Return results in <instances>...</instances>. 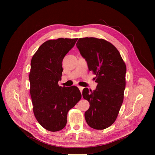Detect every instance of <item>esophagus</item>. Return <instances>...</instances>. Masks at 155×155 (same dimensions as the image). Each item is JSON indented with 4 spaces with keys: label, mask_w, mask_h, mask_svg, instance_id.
Listing matches in <instances>:
<instances>
[{
    "label": "esophagus",
    "mask_w": 155,
    "mask_h": 155,
    "mask_svg": "<svg viewBox=\"0 0 155 155\" xmlns=\"http://www.w3.org/2000/svg\"><path fill=\"white\" fill-rule=\"evenodd\" d=\"M78 88H79V90H80V92L82 93V90H83V87H81V86H78Z\"/></svg>",
    "instance_id": "obj_1"
}]
</instances>
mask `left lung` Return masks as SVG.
Returning <instances> with one entry per match:
<instances>
[{"label": "left lung", "mask_w": 155, "mask_h": 155, "mask_svg": "<svg viewBox=\"0 0 155 155\" xmlns=\"http://www.w3.org/2000/svg\"><path fill=\"white\" fill-rule=\"evenodd\" d=\"M76 46L98 83L93 91L83 90V98L90 102L84 113L86 121L93 129H106L115 121L123 104L126 64L117 48L104 39L80 38Z\"/></svg>", "instance_id": "8db88e82"}]
</instances>
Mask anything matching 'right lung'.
<instances>
[{"label": "right lung", "mask_w": 155, "mask_h": 155, "mask_svg": "<svg viewBox=\"0 0 155 155\" xmlns=\"http://www.w3.org/2000/svg\"><path fill=\"white\" fill-rule=\"evenodd\" d=\"M78 38H59L44 42L32 56L29 72L33 112L45 129L56 132L67 123L68 113L81 99L78 88L59 86L62 60Z\"/></svg>", "instance_id": "right-lung-1"}]
</instances>
